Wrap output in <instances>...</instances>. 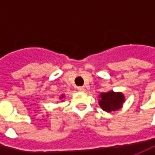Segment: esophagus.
Instances as JSON below:
<instances>
[{"label":"esophagus","instance_id":"1","mask_svg":"<svg viewBox=\"0 0 155 155\" xmlns=\"http://www.w3.org/2000/svg\"><path fill=\"white\" fill-rule=\"evenodd\" d=\"M77 89H78V91H80V92H84V90H85V89H84V86L78 87Z\"/></svg>","mask_w":155,"mask_h":155}]
</instances>
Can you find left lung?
<instances>
[{
    "instance_id": "obj_1",
    "label": "left lung",
    "mask_w": 155,
    "mask_h": 155,
    "mask_svg": "<svg viewBox=\"0 0 155 155\" xmlns=\"http://www.w3.org/2000/svg\"><path fill=\"white\" fill-rule=\"evenodd\" d=\"M99 97L100 107L107 112L116 111L121 109L122 104L125 101V97L122 92H114L112 91L106 93H101Z\"/></svg>"
}]
</instances>
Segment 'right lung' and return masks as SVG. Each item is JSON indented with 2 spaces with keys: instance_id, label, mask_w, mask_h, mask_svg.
I'll return each instance as SVG.
<instances>
[{
  "instance_id": "obj_1",
  "label": "right lung",
  "mask_w": 155,
  "mask_h": 155,
  "mask_svg": "<svg viewBox=\"0 0 155 155\" xmlns=\"http://www.w3.org/2000/svg\"><path fill=\"white\" fill-rule=\"evenodd\" d=\"M64 97V95H62V96H61V97H60V99H62L63 97Z\"/></svg>"
}]
</instances>
